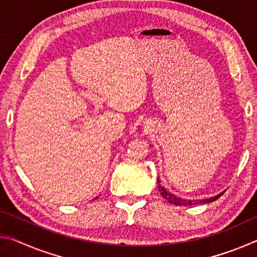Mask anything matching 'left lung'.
I'll use <instances>...</instances> for the list:
<instances>
[{"label": "left lung", "instance_id": "obj_1", "mask_svg": "<svg viewBox=\"0 0 257 257\" xmlns=\"http://www.w3.org/2000/svg\"><path fill=\"white\" fill-rule=\"evenodd\" d=\"M158 185H159V190H160V194L162 195L163 198L167 199L169 203L171 204H175V205H197V204H205V203H211L213 201H215V199L219 198L221 195H217L215 197H211V198H206V199H202V201H186V199H181V198H178L176 197L175 195H172L170 193H168L167 190H165L162 186H160V180L158 179Z\"/></svg>", "mask_w": 257, "mask_h": 257}]
</instances>
